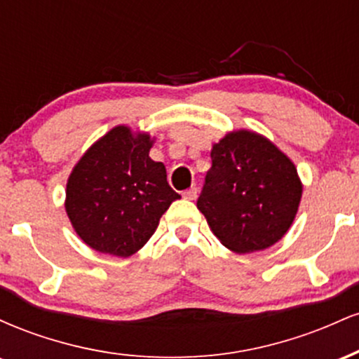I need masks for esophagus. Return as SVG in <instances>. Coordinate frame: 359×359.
<instances>
[{
    "mask_svg": "<svg viewBox=\"0 0 359 359\" xmlns=\"http://www.w3.org/2000/svg\"><path fill=\"white\" fill-rule=\"evenodd\" d=\"M197 187H191V189H187V191H184V199H187V201H194L197 197Z\"/></svg>",
    "mask_w": 359,
    "mask_h": 359,
    "instance_id": "1",
    "label": "esophagus"
}]
</instances>
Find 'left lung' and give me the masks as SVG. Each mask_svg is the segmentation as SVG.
<instances>
[{
  "instance_id": "obj_1",
  "label": "left lung",
  "mask_w": 359,
  "mask_h": 359,
  "mask_svg": "<svg viewBox=\"0 0 359 359\" xmlns=\"http://www.w3.org/2000/svg\"><path fill=\"white\" fill-rule=\"evenodd\" d=\"M211 160L197 209L217 240L240 255L282 240L302 197L294 162L269 138L248 130L214 143Z\"/></svg>"
}]
</instances>
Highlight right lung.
<instances>
[{"label": "right lung", "instance_id": "1", "mask_svg": "<svg viewBox=\"0 0 359 359\" xmlns=\"http://www.w3.org/2000/svg\"><path fill=\"white\" fill-rule=\"evenodd\" d=\"M154 140L114 126L81 156L65 189V212L86 245L131 257L150 240L162 214L180 196L162 162L150 158Z\"/></svg>", "mask_w": 359, "mask_h": 359}]
</instances>
